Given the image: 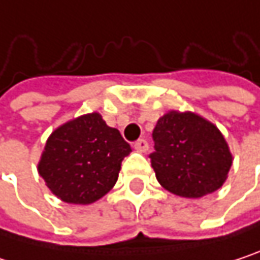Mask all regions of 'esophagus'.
<instances>
[{
  "label": "esophagus",
  "mask_w": 260,
  "mask_h": 260,
  "mask_svg": "<svg viewBox=\"0 0 260 260\" xmlns=\"http://www.w3.org/2000/svg\"><path fill=\"white\" fill-rule=\"evenodd\" d=\"M134 149H135L137 152H140V153H144V152L149 149V144H147L146 140H138V141H135Z\"/></svg>",
  "instance_id": "obj_1"
}]
</instances>
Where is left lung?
<instances>
[{"instance_id": "1", "label": "left lung", "mask_w": 260, "mask_h": 260, "mask_svg": "<svg viewBox=\"0 0 260 260\" xmlns=\"http://www.w3.org/2000/svg\"><path fill=\"white\" fill-rule=\"evenodd\" d=\"M150 162L158 182L170 192L199 199L217 191L232 167V153L220 129L186 111H169L152 132Z\"/></svg>"}]
</instances>
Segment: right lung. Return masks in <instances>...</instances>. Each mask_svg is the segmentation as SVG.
Here are the masks:
<instances>
[{"mask_svg": "<svg viewBox=\"0 0 260 260\" xmlns=\"http://www.w3.org/2000/svg\"><path fill=\"white\" fill-rule=\"evenodd\" d=\"M131 146L99 113L84 114L54 131L37 170L63 202L88 205L104 197L117 182Z\"/></svg>", "mask_w": 260, "mask_h": 260, "instance_id": "obj_1", "label": "right lung"}]
</instances>
